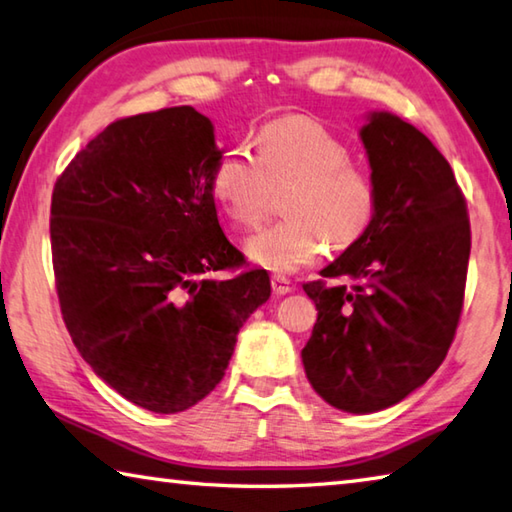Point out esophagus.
<instances>
[{
    "mask_svg": "<svg viewBox=\"0 0 512 512\" xmlns=\"http://www.w3.org/2000/svg\"><path fill=\"white\" fill-rule=\"evenodd\" d=\"M272 290L274 294H279V297H283V294H288L294 290V285L290 279H285V276H272Z\"/></svg>",
    "mask_w": 512,
    "mask_h": 512,
    "instance_id": "1",
    "label": "esophagus"
}]
</instances>
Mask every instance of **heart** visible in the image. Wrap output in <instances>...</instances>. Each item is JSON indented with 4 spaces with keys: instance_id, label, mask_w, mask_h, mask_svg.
Masks as SVG:
<instances>
[{
    "instance_id": "1",
    "label": "heart",
    "mask_w": 512,
    "mask_h": 512,
    "mask_svg": "<svg viewBox=\"0 0 512 512\" xmlns=\"http://www.w3.org/2000/svg\"><path fill=\"white\" fill-rule=\"evenodd\" d=\"M351 148L308 116H283L256 134V155L222 152L211 168V193L236 224H258L283 193V222L256 231L247 256L263 270L292 274L324 254L353 247L369 231L378 188Z\"/></svg>"
}]
</instances>
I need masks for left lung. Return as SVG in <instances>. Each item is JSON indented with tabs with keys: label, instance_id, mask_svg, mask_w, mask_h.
Listing matches in <instances>:
<instances>
[{
	"label": "left lung",
	"instance_id": "obj_1",
	"mask_svg": "<svg viewBox=\"0 0 512 512\" xmlns=\"http://www.w3.org/2000/svg\"><path fill=\"white\" fill-rule=\"evenodd\" d=\"M360 134L378 188L375 218L321 270L324 279L303 285L317 306L303 369L312 389L348 414L396 405L443 364L472 245L461 186L423 132L375 112Z\"/></svg>",
	"mask_w": 512,
	"mask_h": 512
}]
</instances>
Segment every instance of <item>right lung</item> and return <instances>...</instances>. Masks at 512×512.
I'll use <instances>...</instances> for the list:
<instances>
[{
    "label": "right lung",
    "instance_id": "1",
    "mask_svg": "<svg viewBox=\"0 0 512 512\" xmlns=\"http://www.w3.org/2000/svg\"><path fill=\"white\" fill-rule=\"evenodd\" d=\"M218 157L204 114L164 107L107 125L53 186V276L69 335L98 378L155 414L209 396L272 292L265 270L237 272L245 254L224 236L209 182Z\"/></svg>",
    "mask_w": 512,
    "mask_h": 512
}]
</instances>
